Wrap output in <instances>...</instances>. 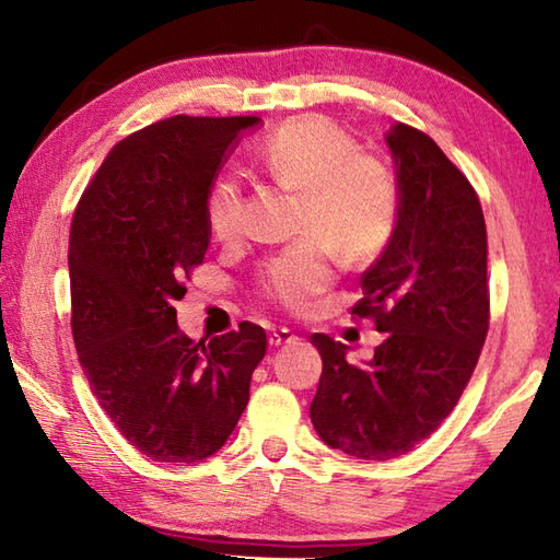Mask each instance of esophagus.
<instances>
[{
	"mask_svg": "<svg viewBox=\"0 0 560 560\" xmlns=\"http://www.w3.org/2000/svg\"><path fill=\"white\" fill-rule=\"evenodd\" d=\"M295 341H299V335H295V331L289 327H279V329L269 331V347H273V349L287 347V343H295Z\"/></svg>",
	"mask_w": 560,
	"mask_h": 560,
	"instance_id": "obj_1",
	"label": "esophagus"
}]
</instances>
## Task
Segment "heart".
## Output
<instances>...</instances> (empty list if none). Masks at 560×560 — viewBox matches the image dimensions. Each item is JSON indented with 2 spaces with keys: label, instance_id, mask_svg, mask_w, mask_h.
<instances>
[{
  "label": "heart",
  "instance_id": "obj_1",
  "mask_svg": "<svg viewBox=\"0 0 560 560\" xmlns=\"http://www.w3.org/2000/svg\"><path fill=\"white\" fill-rule=\"evenodd\" d=\"M259 165L303 199L295 243L259 269L257 293L281 311L303 315L337 273V257L365 265L383 255L399 223V183L389 165L359 151L339 125L323 115H299L261 141ZM213 241L235 243L245 231L243 187L225 175L207 195Z\"/></svg>",
  "mask_w": 560,
  "mask_h": 560
}]
</instances>
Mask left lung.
<instances>
[{
	"mask_svg": "<svg viewBox=\"0 0 560 560\" xmlns=\"http://www.w3.org/2000/svg\"><path fill=\"white\" fill-rule=\"evenodd\" d=\"M399 223L363 271L368 317L385 339L368 363L347 343L311 337L323 355L311 419L329 447L355 459H395L438 431L455 409L489 335L486 221L479 195L421 129L395 125Z\"/></svg>",
	"mask_w": 560,
	"mask_h": 560,
	"instance_id": "1",
	"label": "left lung"
}]
</instances>
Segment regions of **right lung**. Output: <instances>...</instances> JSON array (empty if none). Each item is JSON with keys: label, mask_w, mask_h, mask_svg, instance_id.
Masks as SVG:
<instances>
[{"label": "right lung", "mask_w": 560, "mask_h": 560, "mask_svg": "<svg viewBox=\"0 0 560 560\" xmlns=\"http://www.w3.org/2000/svg\"><path fill=\"white\" fill-rule=\"evenodd\" d=\"M257 122L175 115L139 129L113 147L71 219L79 363L117 431L153 462L192 464L221 450L267 353L259 325L195 341L173 307L207 255L213 177Z\"/></svg>", "instance_id": "1"}]
</instances>
